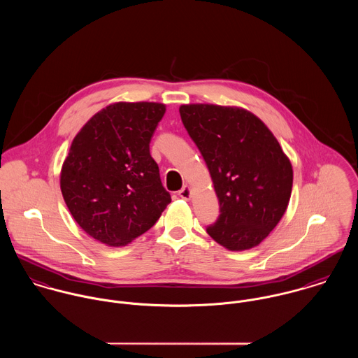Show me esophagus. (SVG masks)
Listing matches in <instances>:
<instances>
[{"label": "esophagus", "instance_id": "34e87169", "mask_svg": "<svg viewBox=\"0 0 358 358\" xmlns=\"http://www.w3.org/2000/svg\"><path fill=\"white\" fill-rule=\"evenodd\" d=\"M179 197L183 199V200H189L190 196H192V189L189 186H183L180 190H179Z\"/></svg>", "mask_w": 358, "mask_h": 358}]
</instances>
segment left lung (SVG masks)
Listing matches in <instances>:
<instances>
[{
    "instance_id": "1",
    "label": "left lung",
    "mask_w": 358,
    "mask_h": 358,
    "mask_svg": "<svg viewBox=\"0 0 358 358\" xmlns=\"http://www.w3.org/2000/svg\"><path fill=\"white\" fill-rule=\"evenodd\" d=\"M182 122L209 169L220 215L206 233L229 251L259 245L291 199L294 171L271 131L240 107L182 104Z\"/></svg>"
}]
</instances>
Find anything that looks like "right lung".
<instances>
[{"label":"right lung","mask_w":358,"mask_h":358,"mask_svg":"<svg viewBox=\"0 0 358 358\" xmlns=\"http://www.w3.org/2000/svg\"><path fill=\"white\" fill-rule=\"evenodd\" d=\"M164 114L162 103H113L81 128L63 162L60 190L70 213L108 247L146 233L171 203L150 155Z\"/></svg>","instance_id":"obj_1"}]
</instances>
